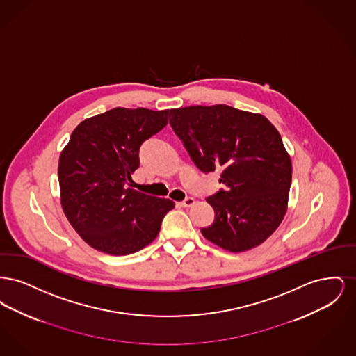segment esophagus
<instances>
[{
  "label": "esophagus",
  "instance_id": "esophagus-1",
  "mask_svg": "<svg viewBox=\"0 0 356 356\" xmlns=\"http://www.w3.org/2000/svg\"><path fill=\"white\" fill-rule=\"evenodd\" d=\"M181 207H184V208H189V207H192L193 204H195V199L193 197H186V200H183L181 203H179Z\"/></svg>",
  "mask_w": 356,
  "mask_h": 356
}]
</instances>
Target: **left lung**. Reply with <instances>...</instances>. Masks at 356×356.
I'll return each mask as SVG.
<instances>
[{
  "mask_svg": "<svg viewBox=\"0 0 356 356\" xmlns=\"http://www.w3.org/2000/svg\"><path fill=\"white\" fill-rule=\"evenodd\" d=\"M170 124L199 170H221L224 189L207 202L215 220L205 238L231 252L261 244L287 211L291 159L276 128L261 115L219 104L170 109Z\"/></svg>",
  "mask_w": 356,
  "mask_h": 356,
  "instance_id": "left-lung-1",
  "label": "left lung"
}]
</instances>
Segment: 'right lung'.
Returning <instances> with one entry per match:
<instances>
[{
  "label": "right lung",
  "instance_id": "add662e5",
  "mask_svg": "<svg viewBox=\"0 0 356 356\" xmlns=\"http://www.w3.org/2000/svg\"><path fill=\"white\" fill-rule=\"evenodd\" d=\"M170 109L115 108L80 122L60 154L61 205L69 222L104 254H134L152 243L175 203L125 188L141 144L168 124Z\"/></svg>",
  "mask_w": 356,
  "mask_h": 356
}]
</instances>
